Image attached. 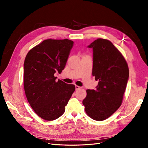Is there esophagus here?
Listing matches in <instances>:
<instances>
[{
	"instance_id": "obj_1",
	"label": "esophagus",
	"mask_w": 148,
	"mask_h": 148,
	"mask_svg": "<svg viewBox=\"0 0 148 148\" xmlns=\"http://www.w3.org/2000/svg\"><path fill=\"white\" fill-rule=\"evenodd\" d=\"M81 88H82L81 87L77 86V85H76V86H75V89H76V91H77V90H78V89H81Z\"/></svg>"
}]
</instances>
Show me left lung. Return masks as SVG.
<instances>
[{"instance_id":"8db88e82","label":"left lung","mask_w":148,"mask_h":148,"mask_svg":"<svg viewBox=\"0 0 148 148\" xmlns=\"http://www.w3.org/2000/svg\"><path fill=\"white\" fill-rule=\"evenodd\" d=\"M88 47L92 49V75L99 82L95 89H87L83 104L89 117L102 121L122 104L129 70L122 53L109 40L99 38Z\"/></svg>"}]
</instances>
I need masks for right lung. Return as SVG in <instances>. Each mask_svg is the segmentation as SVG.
Masks as SVG:
<instances>
[{
  "mask_svg": "<svg viewBox=\"0 0 148 148\" xmlns=\"http://www.w3.org/2000/svg\"><path fill=\"white\" fill-rule=\"evenodd\" d=\"M73 41L69 39L43 41L28 52L24 62V89L29 104L39 117L51 121L65 112L75 90L54 75L65 68Z\"/></svg>",
  "mask_w": 148,
  "mask_h": 148,
  "instance_id": "1",
  "label": "right lung"
}]
</instances>
